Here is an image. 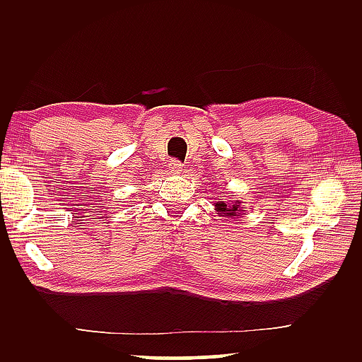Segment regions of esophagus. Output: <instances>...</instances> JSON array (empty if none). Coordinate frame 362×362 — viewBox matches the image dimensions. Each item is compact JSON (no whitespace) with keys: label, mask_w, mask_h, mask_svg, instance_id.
Returning a JSON list of instances; mask_svg holds the SVG:
<instances>
[{"label":"esophagus","mask_w":362,"mask_h":362,"mask_svg":"<svg viewBox=\"0 0 362 362\" xmlns=\"http://www.w3.org/2000/svg\"><path fill=\"white\" fill-rule=\"evenodd\" d=\"M182 162L177 160V159H172L169 160V170L174 172V174H179V172L182 170Z\"/></svg>","instance_id":"1"}]
</instances>
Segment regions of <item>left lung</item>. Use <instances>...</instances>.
Listing matches in <instances>:
<instances>
[{
    "label": "left lung",
    "mask_w": 362,
    "mask_h": 362,
    "mask_svg": "<svg viewBox=\"0 0 362 362\" xmlns=\"http://www.w3.org/2000/svg\"><path fill=\"white\" fill-rule=\"evenodd\" d=\"M215 208H216V211H220L218 215L230 216V218L241 216V213L244 211L241 206V202H234V203H231V205H228V203H225V202H216Z\"/></svg>",
    "instance_id": "1"
}]
</instances>
